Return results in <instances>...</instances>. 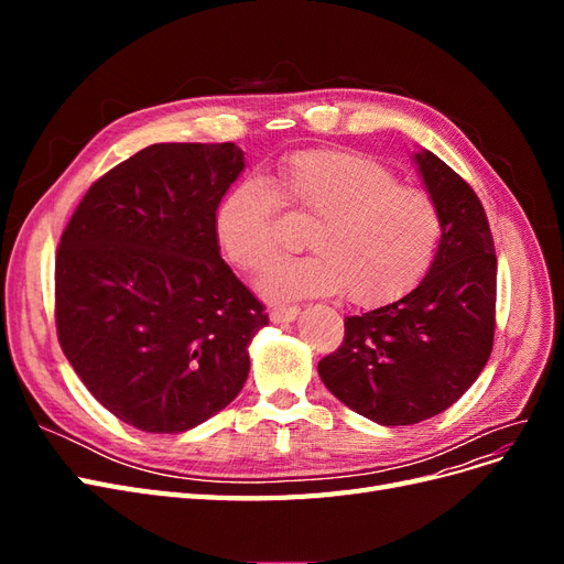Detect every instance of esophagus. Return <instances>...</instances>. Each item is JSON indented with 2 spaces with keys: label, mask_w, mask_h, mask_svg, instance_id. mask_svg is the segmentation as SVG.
Returning <instances> with one entry per match:
<instances>
[{
  "label": "esophagus",
  "mask_w": 564,
  "mask_h": 564,
  "mask_svg": "<svg viewBox=\"0 0 564 564\" xmlns=\"http://www.w3.org/2000/svg\"><path fill=\"white\" fill-rule=\"evenodd\" d=\"M299 313H301L299 305H278V308L270 311V319L278 322V324L294 322L299 317Z\"/></svg>",
  "instance_id": "1"
}]
</instances>
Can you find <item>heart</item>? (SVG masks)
Wrapping results in <instances>:
<instances>
[{
	"label": "heart",
	"instance_id": "heart-1",
	"mask_svg": "<svg viewBox=\"0 0 564 564\" xmlns=\"http://www.w3.org/2000/svg\"><path fill=\"white\" fill-rule=\"evenodd\" d=\"M282 202L315 220V256L272 265L261 278L270 299L344 292L352 305L377 308L412 292L435 259L442 220L429 193L400 185L360 152L301 150L282 162L275 185L249 176L220 199L214 230L235 268L256 272L282 251Z\"/></svg>",
	"mask_w": 564,
	"mask_h": 564
}]
</instances>
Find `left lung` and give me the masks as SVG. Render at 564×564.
<instances>
[{"label": "left lung", "mask_w": 564, "mask_h": 564, "mask_svg": "<svg viewBox=\"0 0 564 564\" xmlns=\"http://www.w3.org/2000/svg\"><path fill=\"white\" fill-rule=\"evenodd\" d=\"M414 164L442 220L435 259L400 301L346 317L344 344L317 365L334 398L381 425L445 412L494 344L497 253L482 202L431 150L414 152Z\"/></svg>", "instance_id": "1"}]
</instances>
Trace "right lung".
<instances>
[{
  "label": "right lung",
  "mask_w": 564,
  "mask_h": 564,
  "mask_svg": "<svg viewBox=\"0 0 564 564\" xmlns=\"http://www.w3.org/2000/svg\"><path fill=\"white\" fill-rule=\"evenodd\" d=\"M235 143H155L98 178L56 253V329L82 383L145 433H185L249 377L263 305L220 259Z\"/></svg>",
  "instance_id": "add662e5"
}]
</instances>
